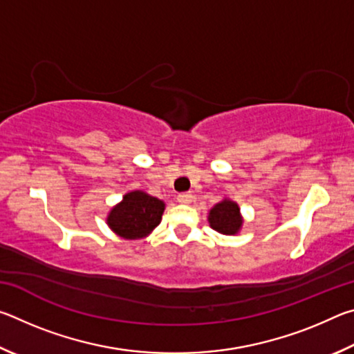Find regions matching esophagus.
Wrapping results in <instances>:
<instances>
[{"label": "esophagus", "mask_w": 354, "mask_h": 354, "mask_svg": "<svg viewBox=\"0 0 354 354\" xmlns=\"http://www.w3.org/2000/svg\"><path fill=\"white\" fill-rule=\"evenodd\" d=\"M178 203H181V205H190L192 200H194V196H192L190 194H179L176 196Z\"/></svg>", "instance_id": "1"}]
</instances>
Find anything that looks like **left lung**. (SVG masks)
<instances>
[{
    "instance_id": "obj_1",
    "label": "left lung",
    "mask_w": 354,
    "mask_h": 354,
    "mask_svg": "<svg viewBox=\"0 0 354 354\" xmlns=\"http://www.w3.org/2000/svg\"><path fill=\"white\" fill-rule=\"evenodd\" d=\"M209 226L220 234L236 236L241 232L243 225V217L241 214V207L231 198H223L217 203L207 215Z\"/></svg>"
}]
</instances>
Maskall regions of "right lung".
I'll use <instances>...</instances> for the list:
<instances>
[{
  "label": "right lung",
  "mask_w": 354,
  "mask_h": 354,
  "mask_svg": "<svg viewBox=\"0 0 354 354\" xmlns=\"http://www.w3.org/2000/svg\"><path fill=\"white\" fill-rule=\"evenodd\" d=\"M165 203L143 190H133L113 206L106 217L111 231L127 241H139L149 236L162 220Z\"/></svg>",
  "instance_id": "add662e5"
}]
</instances>
